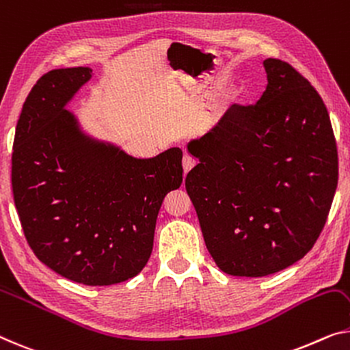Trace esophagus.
<instances>
[{
	"label": "esophagus",
	"mask_w": 350,
	"mask_h": 350,
	"mask_svg": "<svg viewBox=\"0 0 350 350\" xmlns=\"http://www.w3.org/2000/svg\"><path fill=\"white\" fill-rule=\"evenodd\" d=\"M196 161L193 157H190V155H184V160H182V166H184V173H190V171L195 168Z\"/></svg>",
	"instance_id": "1"
}]
</instances>
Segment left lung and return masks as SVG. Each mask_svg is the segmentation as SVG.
I'll return each instance as SVG.
<instances>
[{
  "label": "left lung",
  "mask_w": 350,
  "mask_h": 350,
  "mask_svg": "<svg viewBox=\"0 0 350 350\" xmlns=\"http://www.w3.org/2000/svg\"><path fill=\"white\" fill-rule=\"evenodd\" d=\"M256 105H232L187 144L185 177L206 247L232 276H267L300 260L327 221L338 150L317 91L288 62H264Z\"/></svg>",
  "instance_id": "obj_1"
}]
</instances>
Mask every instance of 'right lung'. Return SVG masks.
Returning <instances> with one entry per match:
<instances>
[{
  "instance_id": "obj_1",
  "label": "right lung",
  "mask_w": 350,
  "mask_h": 350,
  "mask_svg": "<svg viewBox=\"0 0 350 350\" xmlns=\"http://www.w3.org/2000/svg\"><path fill=\"white\" fill-rule=\"evenodd\" d=\"M90 67L42 75L15 129L12 191L26 241L46 267L86 286L122 283L152 253L166 193L182 184V150L135 159L83 132L66 109Z\"/></svg>"
}]
</instances>
